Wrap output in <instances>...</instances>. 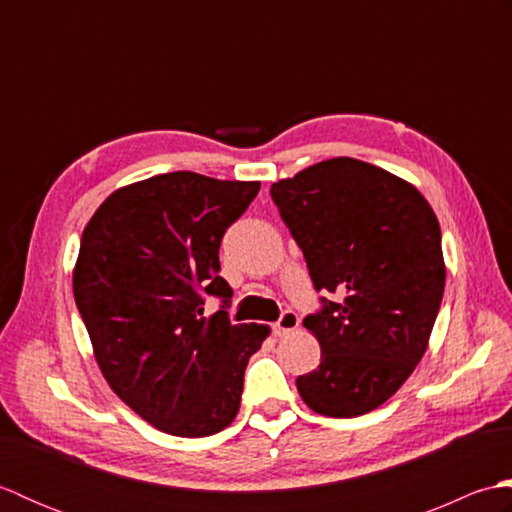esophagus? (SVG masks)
Segmentation results:
<instances>
[{
	"mask_svg": "<svg viewBox=\"0 0 512 512\" xmlns=\"http://www.w3.org/2000/svg\"><path fill=\"white\" fill-rule=\"evenodd\" d=\"M273 328H275V334H277V336H284V334L295 332V330L299 328L297 312H295V310H284V312H281L279 321L273 325Z\"/></svg>",
	"mask_w": 512,
	"mask_h": 512,
	"instance_id": "34e87169",
	"label": "esophagus"
}]
</instances>
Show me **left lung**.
I'll list each match as a JSON object with an SVG mask.
<instances>
[{
  "mask_svg": "<svg viewBox=\"0 0 512 512\" xmlns=\"http://www.w3.org/2000/svg\"><path fill=\"white\" fill-rule=\"evenodd\" d=\"M270 195L314 290L339 295L303 319L321 365L297 378L299 394L321 416H363L427 352L447 279L438 217L409 182L354 158L323 160Z\"/></svg>",
  "mask_w": 512,
  "mask_h": 512,
  "instance_id": "obj_1",
  "label": "left lung"
}]
</instances>
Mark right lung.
<instances>
[{"instance_id": "add662e5", "label": "right lung", "mask_w": 512, "mask_h": 512, "mask_svg": "<svg viewBox=\"0 0 512 512\" xmlns=\"http://www.w3.org/2000/svg\"><path fill=\"white\" fill-rule=\"evenodd\" d=\"M259 182L173 171L107 198L81 237L72 288L114 394L156 429L204 438L237 416L266 325L228 319L220 244ZM223 299L203 317V299Z\"/></svg>"}]
</instances>
